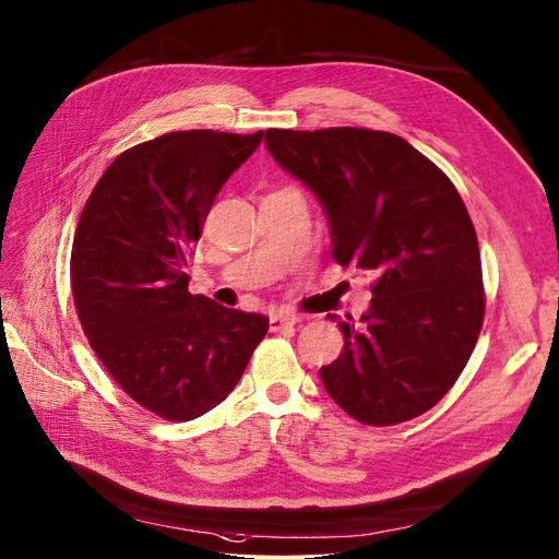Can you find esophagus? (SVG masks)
I'll return each mask as SVG.
<instances>
[{"instance_id": "34e87169", "label": "esophagus", "mask_w": 559, "mask_h": 559, "mask_svg": "<svg viewBox=\"0 0 559 559\" xmlns=\"http://www.w3.org/2000/svg\"><path fill=\"white\" fill-rule=\"evenodd\" d=\"M299 322H301L299 314H287V312H272L270 314V329L272 331H281L285 326H295Z\"/></svg>"}]
</instances>
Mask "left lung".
Wrapping results in <instances>:
<instances>
[{"label":"left lung","mask_w":559,"mask_h":559,"mask_svg":"<svg viewBox=\"0 0 559 559\" xmlns=\"http://www.w3.org/2000/svg\"><path fill=\"white\" fill-rule=\"evenodd\" d=\"M264 143L320 201L333 260L372 276L362 324L337 322L345 345L320 370L326 393L366 425L425 414L466 368L484 320L477 235L459 191L391 132L266 130Z\"/></svg>","instance_id":"8db88e82"}]
</instances>
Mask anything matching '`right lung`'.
Instances as JSON below:
<instances>
[{"instance_id": "right-lung-1", "label": "right lung", "mask_w": 559, "mask_h": 559, "mask_svg": "<svg viewBox=\"0 0 559 559\" xmlns=\"http://www.w3.org/2000/svg\"><path fill=\"white\" fill-rule=\"evenodd\" d=\"M262 132H168L120 153L82 210L72 297L93 352L123 391L166 420H193L245 374L264 314L191 295L187 255L226 180Z\"/></svg>"}]
</instances>
